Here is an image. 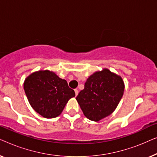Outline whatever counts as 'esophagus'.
I'll return each instance as SVG.
<instances>
[{"label":"esophagus","mask_w":157,"mask_h":157,"mask_svg":"<svg viewBox=\"0 0 157 157\" xmlns=\"http://www.w3.org/2000/svg\"><path fill=\"white\" fill-rule=\"evenodd\" d=\"M74 91H75V94H76V96L78 95V90L77 89H74Z\"/></svg>","instance_id":"obj_1"}]
</instances>
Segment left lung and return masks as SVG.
I'll return each mask as SVG.
<instances>
[{"label":"left lung","mask_w":157,"mask_h":157,"mask_svg":"<svg viewBox=\"0 0 157 157\" xmlns=\"http://www.w3.org/2000/svg\"><path fill=\"white\" fill-rule=\"evenodd\" d=\"M124 91V83L121 77L104 69L89 76L76 100L86 117L98 121L115 110Z\"/></svg>","instance_id":"1"}]
</instances>
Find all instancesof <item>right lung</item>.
<instances>
[{"instance_id": "1", "label": "right lung", "mask_w": 157, "mask_h": 157, "mask_svg": "<svg viewBox=\"0 0 157 157\" xmlns=\"http://www.w3.org/2000/svg\"><path fill=\"white\" fill-rule=\"evenodd\" d=\"M23 86L32 108L47 119L61 114L68 101L75 96L67 81L49 71L31 74L25 78Z\"/></svg>"}]
</instances>
